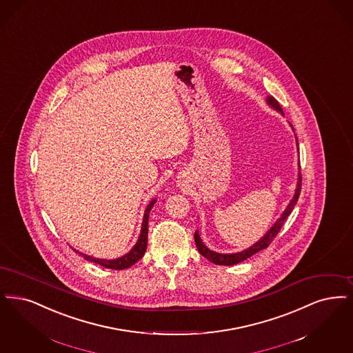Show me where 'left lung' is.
<instances>
[{
  "mask_svg": "<svg viewBox=\"0 0 353 353\" xmlns=\"http://www.w3.org/2000/svg\"><path fill=\"white\" fill-rule=\"evenodd\" d=\"M266 101H268V104L269 105H272V107L276 109L278 112H281V113H283L282 112V108L281 105L278 104V101H276V99L273 97V96H269L268 99H266ZM298 150H299V148H298ZM298 187H296V190H295V195H294V198H292V201H290V204L288 205V208L285 210V212L282 214V216L278 219V221H276V224L270 228V230L261 239L259 243H256L254 245L250 246V248H248L246 250H243V252H240V253H234V254H220V253H216V252H212V250H210L207 246L204 245L203 243H201V240H200L199 233H198V230L195 232V243H196V248H198V250H199L200 254L201 256H204L207 260L211 261V262H214L216 265H225V266H230V265H236V263H239V262H243V261L246 260V259H249L250 256H253L254 253H257V252H260L262 249H266L268 246L272 244V241L274 240V237H276V234L279 233V230L282 228V225H283V223H285V220L288 219V216L292 214V210H294V205L296 204V201H298V198H299V194H301V188H302V175L299 174V178H298V184H296Z\"/></svg>",
  "mask_w": 353,
  "mask_h": 353,
  "instance_id": "left-lung-1",
  "label": "left lung"
}]
</instances>
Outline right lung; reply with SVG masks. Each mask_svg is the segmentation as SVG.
Instances as JSON below:
<instances>
[{
    "label": "right lung",
    "instance_id": "add662e5",
    "mask_svg": "<svg viewBox=\"0 0 353 353\" xmlns=\"http://www.w3.org/2000/svg\"><path fill=\"white\" fill-rule=\"evenodd\" d=\"M154 203L155 199L150 201V204L148 205L146 211H145V215H143V221H142V230H141V234H139V239H138L137 244L133 246V249L126 253L123 257L117 259V260H100V259H94V257H90L87 254H83V253H79V254H83V257L85 260L92 261L96 262L104 268L108 269H114V270H123V269H128L130 268L132 265H134L139 259L143 257L145 252H146V246H148V221H149V214H150V210L153 208Z\"/></svg>",
    "mask_w": 353,
    "mask_h": 353
}]
</instances>
